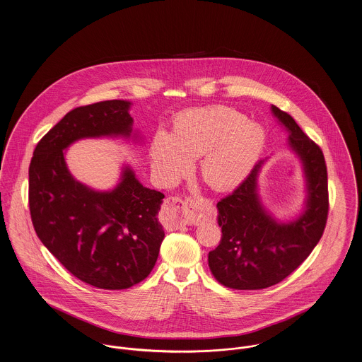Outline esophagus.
<instances>
[{"label": "esophagus", "mask_w": 362, "mask_h": 362, "mask_svg": "<svg viewBox=\"0 0 362 362\" xmlns=\"http://www.w3.org/2000/svg\"><path fill=\"white\" fill-rule=\"evenodd\" d=\"M166 221L170 226L178 225H199L204 218L206 212L199 207V203L192 200H182L180 197H169L166 200Z\"/></svg>", "instance_id": "34e87169"}]
</instances>
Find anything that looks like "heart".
Masks as SVG:
<instances>
[{"instance_id": "1", "label": "heart", "mask_w": 362, "mask_h": 362, "mask_svg": "<svg viewBox=\"0 0 362 362\" xmlns=\"http://www.w3.org/2000/svg\"><path fill=\"white\" fill-rule=\"evenodd\" d=\"M264 128L228 106L184 112L174 119L172 134L158 131L150 144L155 175L175 184L200 158V175L211 188L238 187L257 163L266 146Z\"/></svg>"}]
</instances>
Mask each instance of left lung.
Here are the masks:
<instances>
[{
	"mask_svg": "<svg viewBox=\"0 0 362 362\" xmlns=\"http://www.w3.org/2000/svg\"><path fill=\"white\" fill-rule=\"evenodd\" d=\"M271 113L288 134L286 146L301 162L304 207L290 221H279L266 209L259 193V175L267 158L216 204L222 240L209 252V266L216 281L230 288L257 290L284 281L317 245L327 222V168L320 147L291 115L274 105Z\"/></svg>",
	"mask_w": 362,
	"mask_h": 362,
	"instance_id": "8db88e82",
	"label": "left lung"
}]
</instances>
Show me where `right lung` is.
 Listing matches in <instances>:
<instances>
[{"label": "right lung", "mask_w": 362, "mask_h": 362, "mask_svg": "<svg viewBox=\"0 0 362 362\" xmlns=\"http://www.w3.org/2000/svg\"><path fill=\"white\" fill-rule=\"evenodd\" d=\"M131 106L115 99L69 112L42 137L28 170L39 240L77 279L105 290L132 287L151 272L165 238L158 221L165 194L143 187L129 165L113 189H94L69 172L65 151L83 139L143 141Z\"/></svg>", "instance_id": "right-lung-1"}]
</instances>
